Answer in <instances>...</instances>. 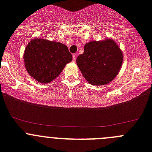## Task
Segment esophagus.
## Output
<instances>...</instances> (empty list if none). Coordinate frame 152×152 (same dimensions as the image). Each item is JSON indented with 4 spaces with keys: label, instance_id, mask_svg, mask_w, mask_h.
<instances>
[{
    "label": "esophagus",
    "instance_id": "obj_1",
    "mask_svg": "<svg viewBox=\"0 0 152 152\" xmlns=\"http://www.w3.org/2000/svg\"><path fill=\"white\" fill-rule=\"evenodd\" d=\"M72 58H73V61L75 62V61H76V55H73V56H72Z\"/></svg>",
    "mask_w": 152,
    "mask_h": 152
}]
</instances>
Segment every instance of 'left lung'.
Segmentation results:
<instances>
[{"label":"left lung","mask_w":152,"mask_h":152,"mask_svg":"<svg viewBox=\"0 0 152 152\" xmlns=\"http://www.w3.org/2000/svg\"><path fill=\"white\" fill-rule=\"evenodd\" d=\"M76 61L89 84L105 85L111 82L121 69L123 52L111 39L91 41L84 45V53L78 56Z\"/></svg>","instance_id":"obj_1"}]
</instances>
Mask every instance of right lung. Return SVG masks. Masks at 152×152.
<instances>
[{"instance_id":"add662e5","label":"right lung","mask_w":152,"mask_h":152,"mask_svg":"<svg viewBox=\"0 0 152 152\" xmlns=\"http://www.w3.org/2000/svg\"><path fill=\"white\" fill-rule=\"evenodd\" d=\"M23 59L25 68L31 77L40 83L49 84L72 61V56L64 44L33 38L26 46Z\"/></svg>"}]
</instances>
